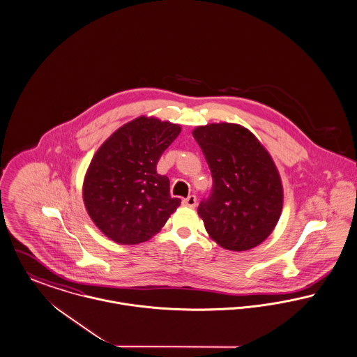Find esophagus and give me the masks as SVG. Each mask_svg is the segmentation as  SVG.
I'll use <instances>...</instances> for the list:
<instances>
[{"label": "esophagus", "mask_w": 357, "mask_h": 357, "mask_svg": "<svg viewBox=\"0 0 357 357\" xmlns=\"http://www.w3.org/2000/svg\"><path fill=\"white\" fill-rule=\"evenodd\" d=\"M183 205H185V206H189V208H195V205H197V198H195V195H189L188 198H185V199H183Z\"/></svg>", "instance_id": "obj_1"}]
</instances>
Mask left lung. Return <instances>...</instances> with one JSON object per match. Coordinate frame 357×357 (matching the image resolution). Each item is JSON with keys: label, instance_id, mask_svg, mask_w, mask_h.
Here are the masks:
<instances>
[{"label": "left lung", "instance_id": "obj_1", "mask_svg": "<svg viewBox=\"0 0 357 357\" xmlns=\"http://www.w3.org/2000/svg\"><path fill=\"white\" fill-rule=\"evenodd\" d=\"M192 137L209 165L213 186L198 206L209 236L231 251L261 245L282 211V183L266 148L238 123L197 126Z\"/></svg>", "mask_w": 357, "mask_h": 357}]
</instances>
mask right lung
Returning <instances> with one entry per match:
<instances>
[{
  "label": "right lung",
  "instance_id": "add662e5",
  "mask_svg": "<svg viewBox=\"0 0 357 357\" xmlns=\"http://www.w3.org/2000/svg\"><path fill=\"white\" fill-rule=\"evenodd\" d=\"M182 128L138 116L107 138L93 155L82 183L85 209L119 245H138L158 234L181 205L169 181L156 171L162 153Z\"/></svg>",
  "mask_w": 357,
  "mask_h": 357
}]
</instances>
